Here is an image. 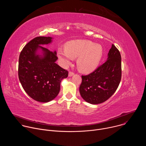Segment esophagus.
<instances>
[{
    "label": "esophagus",
    "instance_id": "1",
    "mask_svg": "<svg viewBox=\"0 0 146 146\" xmlns=\"http://www.w3.org/2000/svg\"><path fill=\"white\" fill-rule=\"evenodd\" d=\"M74 74V73L73 72H69V77H72Z\"/></svg>",
    "mask_w": 146,
    "mask_h": 146
}]
</instances>
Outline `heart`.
Segmentation results:
<instances>
[{
	"instance_id": "heart-1",
	"label": "heart",
	"mask_w": 146,
	"mask_h": 146,
	"mask_svg": "<svg viewBox=\"0 0 146 146\" xmlns=\"http://www.w3.org/2000/svg\"><path fill=\"white\" fill-rule=\"evenodd\" d=\"M66 49L59 48L57 54L62 65L66 66L71 64L74 58L78 57V69L84 73H90L96 69L102 58L103 50L100 44H94L87 40L69 41Z\"/></svg>"
}]
</instances>
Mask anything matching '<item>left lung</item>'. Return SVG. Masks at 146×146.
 Returning <instances> with one entry per match:
<instances>
[{
	"label": "left lung",
	"instance_id": "8db88e82",
	"mask_svg": "<svg viewBox=\"0 0 146 146\" xmlns=\"http://www.w3.org/2000/svg\"><path fill=\"white\" fill-rule=\"evenodd\" d=\"M108 56V60L94 72L81 76L80 95L85 101L92 105L110 98L117 90L121 79V56L114 44Z\"/></svg>",
	"mask_w": 146,
	"mask_h": 146
}]
</instances>
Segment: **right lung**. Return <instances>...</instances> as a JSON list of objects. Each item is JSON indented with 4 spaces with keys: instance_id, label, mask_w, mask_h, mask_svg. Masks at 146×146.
<instances>
[{
    "instance_id": "right-lung-1",
    "label": "right lung",
    "mask_w": 146,
    "mask_h": 146,
    "mask_svg": "<svg viewBox=\"0 0 146 146\" xmlns=\"http://www.w3.org/2000/svg\"><path fill=\"white\" fill-rule=\"evenodd\" d=\"M51 37H36L27 43L19 57L18 77L24 90L33 99L46 103L55 99L61 81L68 72L57 65L56 51L41 46L52 42Z\"/></svg>"
}]
</instances>
